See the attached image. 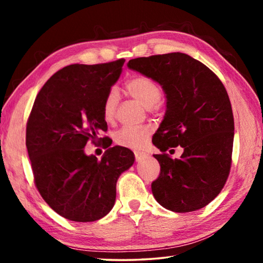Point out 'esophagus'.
<instances>
[{"label": "esophagus", "mask_w": 263, "mask_h": 263, "mask_svg": "<svg viewBox=\"0 0 263 263\" xmlns=\"http://www.w3.org/2000/svg\"><path fill=\"white\" fill-rule=\"evenodd\" d=\"M135 157H136V161H140L144 158L147 157L146 153H142V152H135Z\"/></svg>", "instance_id": "esophagus-1"}]
</instances>
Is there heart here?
<instances>
[{"label": "heart", "mask_w": 263, "mask_h": 263, "mask_svg": "<svg viewBox=\"0 0 263 263\" xmlns=\"http://www.w3.org/2000/svg\"><path fill=\"white\" fill-rule=\"evenodd\" d=\"M126 90L146 109L157 106L162 97V91L154 80L146 77H135L126 82ZM119 95L116 88L110 89L103 103V115L105 121L114 118L117 109ZM149 126H124L115 133V141L119 146L127 148H140L147 141L151 135Z\"/></svg>", "instance_id": "1"}]
</instances>
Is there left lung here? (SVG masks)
Segmentation results:
<instances>
[{
	"label": "left lung",
	"mask_w": 263,
	"mask_h": 263,
	"mask_svg": "<svg viewBox=\"0 0 263 263\" xmlns=\"http://www.w3.org/2000/svg\"><path fill=\"white\" fill-rule=\"evenodd\" d=\"M127 67L158 82L167 99L152 139L162 152L154 155L160 163L154 198L174 212L204 208L224 188L232 163L234 119L224 84L201 61L180 52L137 58ZM177 145L184 153L172 159L165 151Z\"/></svg>",
	"instance_id": "left-lung-1"
}]
</instances>
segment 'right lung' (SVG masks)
Listing matches in <instances>:
<instances>
[{"label": "right lung", "instance_id": "1", "mask_svg": "<svg viewBox=\"0 0 263 263\" xmlns=\"http://www.w3.org/2000/svg\"><path fill=\"white\" fill-rule=\"evenodd\" d=\"M125 60L66 66L47 80L26 124V148L34 184L66 219L87 222L108 215L116 183L135 162L126 147L114 146L101 160L84 153L87 141L108 130L103 103ZM110 146V145H109Z\"/></svg>", "mask_w": 263, "mask_h": 263}]
</instances>
